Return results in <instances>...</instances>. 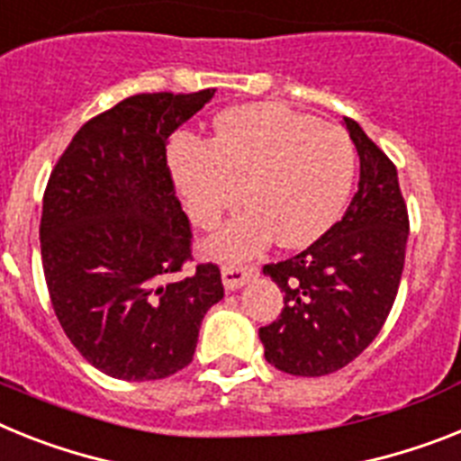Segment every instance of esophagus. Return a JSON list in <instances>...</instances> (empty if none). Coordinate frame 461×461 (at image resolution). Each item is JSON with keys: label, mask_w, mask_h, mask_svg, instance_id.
<instances>
[{"label": "esophagus", "mask_w": 461, "mask_h": 461, "mask_svg": "<svg viewBox=\"0 0 461 461\" xmlns=\"http://www.w3.org/2000/svg\"><path fill=\"white\" fill-rule=\"evenodd\" d=\"M258 267L255 265H224L222 267V284L227 290L241 288L246 281L258 276Z\"/></svg>", "instance_id": "1"}]
</instances>
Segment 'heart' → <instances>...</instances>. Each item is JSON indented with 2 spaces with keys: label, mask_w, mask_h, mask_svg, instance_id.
I'll list each match as a JSON object with an SVG mask.
<instances>
[{
  "label": "heart",
  "mask_w": 461,
  "mask_h": 461,
  "mask_svg": "<svg viewBox=\"0 0 461 461\" xmlns=\"http://www.w3.org/2000/svg\"><path fill=\"white\" fill-rule=\"evenodd\" d=\"M173 176L192 222L211 230L243 196L208 241L220 258H249L274 241L303 249L323 237L349 199L356 149L347 131L276 103H255L215 119L211 140L180 135Z\"/></svg>",
  "instance_id": "obj_1"
}]
</instances>
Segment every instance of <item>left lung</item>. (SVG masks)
Listing matches in <instances>:
<instances>
[{
  "label": "left lung",
  "mask_w": 461,
  "mask_h": 461,
  "mask_svg": "<svg viewBox=\"0 0 461 461\" xmlns=\"http://www.w3.org/2000/svg\"><path fill=\"white\" fill-rule=\"evenodd\" d=\"M358 189L339 222L290 260L262 272L284 290V309L260 328L265 358L297 377L344 368L380 335L396 300L408 243V206L396 166L354 119Z\"/></svg>",
  "instance_id": "obj_1"
}]
</instances>
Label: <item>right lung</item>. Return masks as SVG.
Returning a JSON list of instances; mask_svg holds the SVG:
<instances>
[{
  "mask_svg": "<svg viewBox=\"0 0 461 461\" xmlns=\"http://www.w3.org/2000/svg\"><path fill=\"white\" fill-rule=\"evenodd\" d=\"M215 88L138 93L88 119L44 192L40 241L53 312L100 373L164 380L192 363L224 295L220 267L192 262V227L166 145Z\"/></svg>",
  "mask_w": 461,
  "mask_h": 461,
  "instance_id": "add662e5",
  "label": "right lung"
}]
</instances>
